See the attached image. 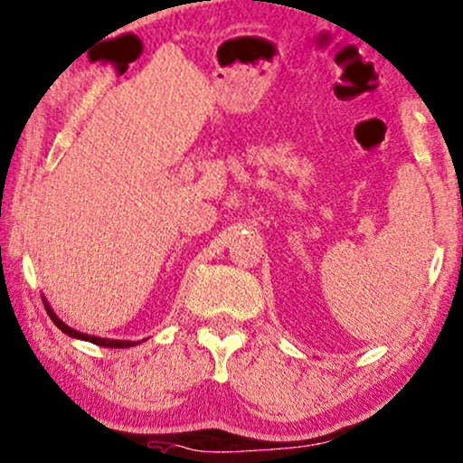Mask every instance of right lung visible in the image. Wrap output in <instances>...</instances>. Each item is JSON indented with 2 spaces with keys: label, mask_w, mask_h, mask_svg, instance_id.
Segmentation results:
<instances>
[{
  "label": "right lung",
  "mask_w": 463,
  "mask_h": 463,
  "mask_svg": "<svg viewBox=\"0 0 463 463\" xmlns=\"http://www.w3.org/2000/svg\"><path fill=\"white\" fill-rule=\"evenodd\" d=\"M45 310H48V315L52 321L56 323L58 329H62L64 334H69L71 337H77V340H86V342H92V344H99V346H107V348H129V346H136L138 342H128V340H104V337H96V335H88V334H81V331H75L71 329L69 325H64L61 318H58L54 312L48 304H45Z\"/></svg>",
  "instance_id": "right-lung-1"
}]
</instances>
